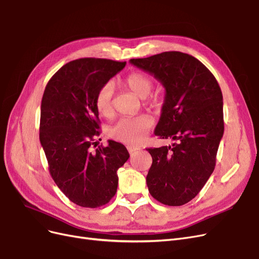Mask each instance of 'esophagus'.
I'll use <instances>...</instances> for the list:
<instances>
[{
  "instance_id": "34e87169",
  "label": "esophagus",
  "mask_w": 259,
  "mask_h": 259,
  "mask_svg": "<svg viewBox=\"0 0 259 259\" xmlns=\"http://www.w3.org/2000/svg\"><path fill=\"white\" fill-rule=\"evenodd\" d=\"M127 149H128V152H129L130 154H133V153L138 152L140 148H139V147H135V146H131V145H128V146H127Z\"/></svg>"
}]
</instances>
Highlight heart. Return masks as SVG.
<instances>
[{
	"mask_svg": "<svg viewBox=\"0 0 259 259\" xmlns=\"http://www.w3.org/2000/svg\"><path fill=\"white\" fill-rule=\"evenodd\" d=\"M124 85L133 94L141 99H145L149 96L154 86V81L151 76L143 72H132L124 79ZM113 97L114 85L112 81H106L96 95L95 104L97 111L103 117H111L113 115ZM149 104L157 106L160 104L159 98L149 100ZM153 126V120L147 115H141L133 118H121L110 130V137L115 140L130 145L140 144L147 135L148 130Z\"/></svg>",
	"mask_w": 259,
	"mask_h": 259,
	"instance_id": "obj_1",
	"label": "heart"
}]
</instances>
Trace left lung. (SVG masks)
Wrapping results in <instances>:
<instances>
[{
    "mask_svg": "<svg viewBox=\"0 0 259 259\" xmlns=\"http://www.w3.org/2000/svg\"><path fill=\"white\" fill-rule=\"evenodd\" d=\"M130 63L164 87L155 135L175 141L171 146L147 148L153 158L146 177L149 194L165 205H183L214 171L224 135L222 90L210 70L188 54L164 52Z\"/></svg>",
    "mask_w": 259,
    "mask_h": 259,
    "instance_id": "8db88e82",
    "label": "left lung"
}]
</instances>
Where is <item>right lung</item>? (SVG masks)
<instances>
[{"instance_id":"1","label":"right lung","mask_w":259,"mask_h":259,"mask_svg":"<svg viewBox=\"0 0 259 259\" xmlns=\"http://www.w3.org/2000/svg\"><path fill=\"white\" fill-rule=\"evenodd\" d=\"M124 65L96 58L71 61L49 79L41 99L39 141L49 172L62 193L82 207L110 201L117 191V170L130 157L112 140L94 153L89 148L100 136L96 95Z\"/></svg>"}]
</instances>
